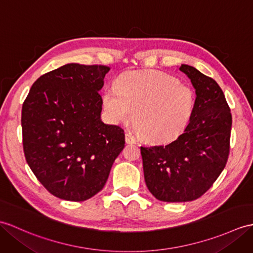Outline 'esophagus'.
Wrapping results in <instances>:
<instances>
[{
	"label": "esophagus",
	"instance_id": "1",
	"mask_svg": "<svg viewBox=\"0 0 253 253\" xmlns=\"http://www.w3.org/2000/svg\"><path fill=\"white\" fill-rule=\"evenodd\" d=\"M125 140H126V143H136V139L132 136L130 132H126L125 133Z\"/></svg>",
	"mask_w": 253,
	"mask_h": 253
}]
</instances>
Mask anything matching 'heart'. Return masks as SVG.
Returning <instances> with one entry per match:
<instances>
[{
	"label": "heart",
	"mask_w": 253,
	"mask_h": 253,
	"mask_svg": "<svg viewBox=\"0 0 253 253\" xmlns=\"http://www.w3.org/2000/svg\"><path fill=\"white\" fill-rule=\"evenodd\" d=\"M195 103L190 85L160 71L125 72L115 87L102 93L103 109L112 124H124L132 114L140 136L153 143L178 139L190 124Z\"/></svg>",
	"instance_id": "heart-1"
}]
</instances>
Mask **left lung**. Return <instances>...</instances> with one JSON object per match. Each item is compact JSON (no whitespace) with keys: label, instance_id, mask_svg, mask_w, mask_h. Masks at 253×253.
I'll list each match as a JSON object with an SVG mask.
<instances>
[{"label":"left lung","instance_id":"1","mask_svg":"<svg viewBox=\"0 0 253 253\" xmlns=\"http://www.w3.org/2000/svg\"><path fill=\"white\" fill-rule=\"evenodd\" d=\"M179 70L195 88L190 124L166 145L141 146L145 184L167 203L201 197L218 179L230 153L232 114L220 86L194 67L181 64Z\"/></svg>","mask_w":253,"mask_h":253}]
</instances>
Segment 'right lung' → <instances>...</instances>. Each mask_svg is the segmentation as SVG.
Instances as JSON below:
<instances>
[{
    "mask_svg": "<svg viewBox=\"0 0 253 253\" xmlns=\"http://www.w3.org/2000/svg\"><path fill=\"white\" fill-rule=\"evenodd\" d=\"M105 66L68 63L34 82L22 104V143L35 177L52 195L83 202L103 189L125 146L101 121Z\"/></svg>",
    "mask_w": 253,
    "mask_h": 253,
    "instance_id": "1",
    "label": "right lung"
}]
</instances>
